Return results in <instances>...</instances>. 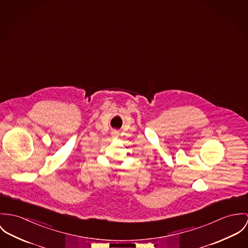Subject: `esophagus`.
I'll list each match as a JSON object with an SVG mask.
<instances>
[{
  "instance_id": "esophagus-1",
  "label": "esophagus",
  "mask_w": 248,
  "mask_h": 248,
  "mask_svg": "<svg viewBox=\"0 0 248 248\" xmlns=\"http://www.w3.org/2000/svg\"><path fill=\"white\" fill-rule=\"evenodd\" d=\"M119 136V132L118 131H113L112 132V137H118Z\"/></svg>"
}]
</instances>
